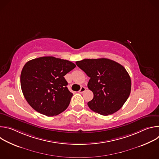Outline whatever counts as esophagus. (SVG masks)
Here are the masks:
<instances>
[{
  "label": "esophagus",
  "instance_id": "34e87169",
  "mask_svg": "<svg viewBox=\"0 0 159 159\" xmlns=\"http://www.w3.org/2000/svg\"><path fill=\"white\" fill-rule=\"evenodd\" d=\"M85 90H86V89H85V87H81L80 89L79 90V93H83L84 92H85Z\"/></svg>",
  "mask_w": 159,
  "mask_h": 159
}]
</instances>
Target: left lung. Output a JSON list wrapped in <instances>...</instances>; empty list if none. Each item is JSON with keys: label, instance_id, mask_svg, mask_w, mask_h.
I'll list each match as a JSON object with an SVG mask.
<instances>
[{"label": "left lung", "instance_id": "left-lung-1", "mask_svg": "<svg viewBox=\"0 0 159 159\" xmlns=\"http://www.w3.org/2000/svg\"><path fill=\"white\" fill-rule=\"evenodd\" d=\"M76 65L90 77L87 87L94 94L89 108L103 116L118 111L128 99L131 82L121 64L107 59H84Z\"/></svg>", "mask_w": 159, "mask_h": 159}]
</instances>
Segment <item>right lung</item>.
<instances>
[{
	"mask_svg": "<svg viewBox=\"0 0 159 159\" xmlns=\"http://www.w3.org/2000/svg\"><path fill=\"white\" fill-rule=\"evenodd\" d=\"M76 65L66 60L43 57L28 61L20 74V86L28 104L47 116L60 114L69 106L73 94L64 76Z\"/></svg>",
	"mask_w": 159,
	"mask_h": 159,
	"instance_id": "right-lung-1",
	"label": "right lung"
}]
</instances>
